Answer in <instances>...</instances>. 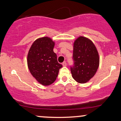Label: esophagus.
<instances>
[{
    "label": "esophagus",
    "instance_id": "34e87169",
    "mask_svg": "<svg viewBox=\"0 0 121 121\" xmlns=\"http://www.w3.org/2000/svg\"><path fill=\"white\" fill-rule=\"evenodd\" d=\"M66 62L65 61H64L63 62H62V65H63V66H66Z\"/></svg>",
    "mask_w": 121,
    "mask_h": 121
}]
</instances>
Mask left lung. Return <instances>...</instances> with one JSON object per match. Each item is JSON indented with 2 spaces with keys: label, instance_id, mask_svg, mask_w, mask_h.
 Instances as JSON below:
<instances>
[{
  "label": "left lung",
  "instance_id": "obj_1",
  "mask_svg": "<svg viewBox=\"0 0 121 121\" xmlns=\"http://www.w3.org/2000/svg\"><path fill=\"white\" fill-rule=\"evenodd\" d=\"M73 65L70 68L72 77L81 84L86 82L96 73L99 56L94 44L86 37H78L74 43Z\"/></svg>",
  "mask_w": 121,
  "mask_h": 121
}]
</instances>
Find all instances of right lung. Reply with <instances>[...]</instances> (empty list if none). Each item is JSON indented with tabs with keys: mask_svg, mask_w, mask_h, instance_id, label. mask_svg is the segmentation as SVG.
<instances>
[{
	"mask_svg": "<svg viewBox=\"0 0 121 121\" xmlns=\"http://www.w3.org/2000/svg\"><path fill=\"white\" fill-rule=\"evenodd\" d=\"M55 43L48 37L34 41L27 57L29 70L32 75L43 85H49L56 80L62 65L57 61L53 52Z\"/></svg>",
	"mask_w": 121,
	"mask_h": 121,
	"instance_id": "1",
	"label": "right lung"
}]
</instances>
